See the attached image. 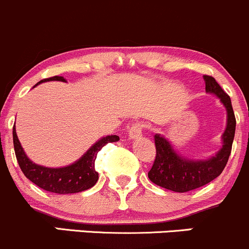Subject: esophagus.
<instances>
[{
  "label": "esophagus",
  "instance_id": "esophagus-1",
  "mask_svg": "<svg viewBox=\"0 0 249 249\" xmlns=\"http://www.w3.org/2000/svg\"><path fill=\"white\" fill-rule=\"evenodd\" d=\"M143 127H145V124L142 122H135V124H130L129 128H128V134H129L130 139L139 138L142 135Z\"/></svg>",
  "mask_w": 249,
  "mask_h": 249
}]
</instances>
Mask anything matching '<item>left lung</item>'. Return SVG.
<instances>
[{"label":"left lung","instance_id":"left-lung-1","mask_svg":"<svg viewBox=\"0 0 249 249\" xmlns=\"http://www.w3.org/2000/svg\"><path fill=\"white\" fill-rule=\"evenodd\" d=\"M204 79L206 92L217 94L227 107L228 124L223 134V147L209 160H188L178 156L170 143L160 134H156V158L147 175L153 183L169 191L186 193L210 183L222 174L231 153L236 127L231 101L213 76L204 75Z\"/></svg>","mask_w":249,"mask_h":249}]
</instances>
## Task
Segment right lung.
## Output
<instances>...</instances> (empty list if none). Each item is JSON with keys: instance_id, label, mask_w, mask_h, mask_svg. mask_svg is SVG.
Returning <instances> with one entry per match:
<instances>
[{"instance_id": "obj_1", "label": "right lung", "mask_w": 249, "mask_h": 249, "mask_svg": "<svg viewBox=\"0 0 249 249\" xmlns=\"http://www.w3.org/2000/svg\"><path fill=\"white\" fill-rule=\"evenodd\" d=\"M50 80L65 81V79L62 76H51V78L43 79L38 84ZM119 139L120 138L117 135H107L94 143L78 162L69 166H65V168L53 169L37 165V164L31 162L25 155L19 139H18L15 124L13 127V142H14L15 156H17V160L24 175L39 188L57 194L79 193V192L86 191V189L93 187L98 181V173L94 168L97 155L107 142H115Z\"/></svg>"}]
</instances>
